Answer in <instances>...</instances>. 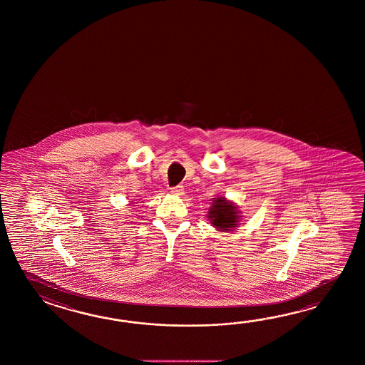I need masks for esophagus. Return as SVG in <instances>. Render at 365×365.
<instances>
[{"mask_svg":"<svg viewBox=\"0 0 365 365\" xmlns=\"http://www.w3.org/2000/svg\"><path fill=\"white\" fill-rule=\"evenodd\" d=\"M171 193L176 194V195H181V194L184 193V186H173V187H171Z\"/></svg>","mask_w":365,"mask_h":365,"instance_id":"1","label":"esophagus"}]
</instances>
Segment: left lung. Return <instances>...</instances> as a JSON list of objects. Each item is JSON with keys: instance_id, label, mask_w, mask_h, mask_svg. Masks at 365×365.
Returning <instances> with one entry per match:
<instances>
[{"instance_id": "left-lung-1", "label": "left lung", "mask_w": 365, "mask_h": 365, "mask_svg": "<svg viewBox=\"0 0 365 365\" xmlns=\"http://www.w3.org/2000/svg\"><path fill=\"white\" fill-rule=\"evenodd\" d=\"M211 222L219 231H231L240 222V211L233 202L227 201L225 197L212 198V205L207 215Z\"/></svg>"}]
</instances>
